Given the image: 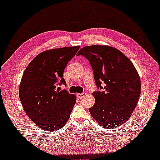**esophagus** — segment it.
<instances>
[{
	"label": "esophagus",
	"mask_w": 160,
	"mask_h": 160,
	"mask_svg": "<svg viewBox=\"0 0 160 160\" xmlns=\"http://www.w3.org/2000/svg\"><path fill=\"white\" fill-rule=\"evenodd\" d=\"M85 95H86V93H85V92L79 93V94H77V97H78V98H80V99H82V98H84V97H85Z\"/></svg>",
	"instance_id": "obj_1"
}]
</instances>
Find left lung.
<instances>
[{
  "instance_id": "left-lung-1",
  "label": "left lung",
  "mask_w": 160,
  "mask_h": 160,
  "mask_svg": "<svg viewBox=\"0 0 160 160\" xmlns=\"http://www.w3.org/2000/svg\"><path fill=\"white\" fill-rule=\"evenodd\" d=\"M80 55L90 62L96 86L101 90L92 93L95 102L89 108L90 115L105 128L122 125L131 117L141 92L140 78L132 62L108 45L84 47L77 54Z\"/></svg>"
}]
</instances>
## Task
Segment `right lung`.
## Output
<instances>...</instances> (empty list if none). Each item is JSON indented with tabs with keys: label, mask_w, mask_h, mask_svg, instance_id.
Returning <instances> with one entry per match:
<instances>
[{
	"label": "right lung",
	"mask_w": 160,
	"mask_h": 160,
	"mask_svg": "<svg viewBox=\"0 0 160 160\" xmlns=\"http://www.w3.org/2000/svg\"><path fill=\"white\" fill-rule=\"evenodd\" d=\"M80 46L46 50L40 53L28 65L19 87L23 110L40 128L56 131L70 118L76 97L59 85H66L63 72Z\"/></svg>",
	"instance_id": "add662e5"
}]
</instances>
